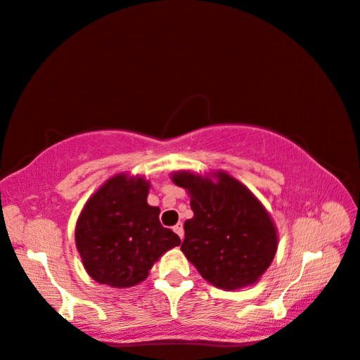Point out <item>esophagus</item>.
Masks as SVG:
<instances>
[{"label":"esophagus","mask_w":360,"mask_h":360,"mask_svg":"<svg viewBox=\"0 0 360 360\" xmlns=\"http://www.w3.org/2000/svg\"><path fill=\"white\" fill-rule=\"evenodd\" d=\"M173 230H174V233L178 235L181 240L184 238V227H182V224H181V222H179V224H176L174 227H173Z\"/></svg>","instance_id":"esophagus-1"}]
</instances>
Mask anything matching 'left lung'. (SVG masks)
<instances>
[{
  "label": "left lung",
  "mask_w": 360,
  "mask_h": 360,
  "mask_svg": "<svg viewBox=\"0 0 360 360\" xmlns=\"http://www.w3.org/2000/svg\"><path fill=\"white\" fill-rule=\"evenodd\" d=\"M191 195L193 217L184 222L181 251L203 279L219 289L259 281L275 259L276 227L254 193L225 172L172 174Z\"/></svg>",
  "instance_id": "1"
}]
</instances>
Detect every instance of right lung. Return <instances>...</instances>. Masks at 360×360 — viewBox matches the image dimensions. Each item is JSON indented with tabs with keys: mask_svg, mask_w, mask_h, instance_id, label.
<instances>
[{
	"mask_svg": "<svg viewBox=\"0 0 360 360\" xmlns=\"http://www.w3.org/2000/svg\"><path fill=\"white\" fill-rule=\"evenodd\" d=\"M149 187L141 176L115 174L79 214L76 248L96 283L119 289L136 285L168 249L181 245L179 236L158 221L160 210L148 205Z\"/></svg>",
	"mask_w": 360,
	"mask_h": 360,
	"instance_id": "right-lung-1",
	"label": "right lung"
}]
</instances>
